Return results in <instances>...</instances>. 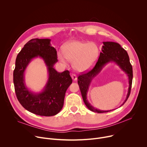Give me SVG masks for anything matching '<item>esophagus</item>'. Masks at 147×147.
<instances>
[{
  "mask_svg": "<svg viewBox=\"0 0 147 147\" xmlns=\"http://www.w3.org/2000/svg\"><path fill=\"white\" fill-rule=\"evenodd\" d=\"M71 78L72 79L74 80V81H76L77 80V76L76 74H72L71 76Z\"/></svg>",
  "mask_w": 147,
  "mask_h": 147,
  "instance_id": "obj_1",
  "label": "esophagus"
}]
</instances>
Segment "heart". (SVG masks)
I'll return each instance as SVG.
<instances>
[{
  "label": "heart",
  "mask_w": 147,
  "mask_h": 147,
  "mask_svg": "<svg viewBox=\"0 0 147 147\" xmlns=\"http://www.w3.org/2000/svg\"><path fill=\"white\" fill-rule=\"evenodd\" d=\"M98 45L91 42L73 40L63 47V52H57V57L63 64L68 60L73 61V67L78 72H86L95 64L99 56Z\"/></svg>",
  "instance_id": "b5f03b06"
}]
</instances>
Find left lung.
Wrapping results in <instances>:
<instances>
[{"instance_id":"1","label":"left lung","mask_w":147,"mask_h":147,"mask_svg":"<svg viewBox=\"0 0 147 147\" xmlns=\"http://www.w3.org/2000/svg\"><path fill=\"white\" fill-rule=\"evenodd\" d=\"M103 44L102 52L100 53L99 59L95 67L89 72L82 74L78 77V84L84 102L85 103L88 109L96 113H105L110 111L98 109L91 105L87 99V94L93 78L101 71L102 69L108 63H115L128 77L129 85L127 94L125 99L120 107L126 102L130 95L133 81V68L126 51L121 48L118 43L114 42H103Z\"/></svg>"}]
</instances>
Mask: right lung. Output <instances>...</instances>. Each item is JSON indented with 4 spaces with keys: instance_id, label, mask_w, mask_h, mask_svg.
I'll use <instances>...</instances> for the list:
<instances>
[{
    "instance_id": "1",
    "label": "right lung",
    "mask_w": 147,
    "mask_h": 147,
    "mask_svg": "<svg viewBox=\"0 0 147 147\" xmlns=\"http://www.w3.org/2000/svg\"><path fill=\"white\" fill-rule=\"evenodd\" d=\"M50 39L35 38L30 40L18 54L13 82L17 98L20 104L28 111L39 116H52L62 109L66 92L73 81L70 72H57L54 65L57 62L56 49L52 47ZM39 57L47 67L48 80L39 93H34L25 82V71L30 61Z\"/></svg>"
}]
</instances>
